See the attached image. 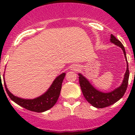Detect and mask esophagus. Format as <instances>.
Here are the masks:
<instances>
[{
  "label": "esophagus",
  "mask_w": 135,
  "mask_h": 135,
  "mask_svg": "<svg viewBox=\"0 0 135 135\" xmlns=\"http://www.w3.org/2000/svg\"><path fill=\"white\" fill-rule=\"evenodd\" d=\"M79 69V66L78 65H73L71 67V70H73V71H77Z\"/></svg>",
  "instance_id": "1"
}]
</instances>
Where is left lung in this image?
<instances>
[{"instance_id": "1", "label": "left lung", "mask_w": 135, "mask_h": 135, "mask_svg": "<svg viewBox=\"0 0 135 135\" xmlns=\"http://www.w3.org/2000/svg\"><path fill=\"white\" fill-rule=\"evenodd\" d=\"M110 42L122 48L127 61V70L121 85L112 91L104 93L95 89L88 81V79L84 77L82 74L80 73L78 74L80 85L84 97L85 98L87 101L89 102L93 107L97 108H105L118 101L124 95L128 85L129 71L124 46H123L122 42L118 40L113 35H110Z\"/></svg>"}]
</instances>
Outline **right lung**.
<instances>
[{
  "label": "right lung",
  "instance_id": "1",
  "mask_svg": "<svg viewBox=\"0 0 135 135\" xmlns=\"http://www.w3.org/2000/svg\"><path fill=\"white\" fill-rule=\"evenodd\" d=\"M66 73H62L53 81L52 84L43 95L33 99H25L13 95L8 89L4 77V83L7 94L14 103L30 111L43 112L52 108L57 103L61 90L62 83ZM3 76H4V74Z\"/></svg>",
  "mask_w": 135,
  "mask_h": 135
}]
</instances>
